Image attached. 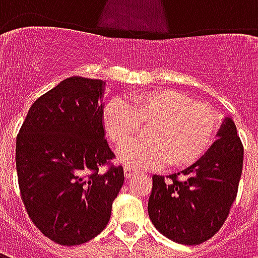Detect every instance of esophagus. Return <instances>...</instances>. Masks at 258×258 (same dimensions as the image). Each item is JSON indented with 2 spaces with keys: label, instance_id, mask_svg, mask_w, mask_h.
<instances>
[{
  "label": "esophagus",
  "instance_id": "esophagus-1",
  "mask_svg": "<svg viewBox=\"0 0 258 258\" xmlns=\"http://www.w3.org/2000/svg\"><path fill=\"white\" fill-rule=\"evenodd\" d=\"M135 174H138V171L134 170V168L128 167V166L124 167V175H125V178H131V177H134Z\"/></svg>",
  "mask_w": 258,
  "mask_h": 258
}]
</instances>
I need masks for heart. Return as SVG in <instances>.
<instances>
[{
	"mask_svg": "<svg viewBox=\"0 0 258 258\" xmlns=\"http://www.w3.org/2000/svg\"><path fill=\"white\" fill-rule=\"evenodd\" d=\"M148 142H137L118 152V162L128 167H186L198 162L214 141L217 117L205 105L173 90L142 91L128 103L113 99L103 112V125L110 140L124 146L138 134L141 125Z\"/></svg>",
	"mask_w": 258,
	"mask_h": 258,
	"instance_id": "obj_1",
	"label": "heart"
}]
</instances>
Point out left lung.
<instances>
[{
  "label": "left lung",
  "instance_id": "8db88e82",
  "mask_svg": "<svg viewBox=\"0 0 258 258\" xmlns=\"http://www.w3.org/2000/svg\"><path fill=\"white\" fill-rule=\"evenodd\" d=\"M217 138L198 162L181 173L170 179L152 177L149 218L159 232L175 243L195 246L214 236L236 198L243 146L232 118H222Z\"/></svg>",
  "mask_w": 258,
  "mask_h": 258
}]
</instances>
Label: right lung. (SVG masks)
<instances>
[{
	"mask_svg": "<svg viewBox=\"0 0 258 258\" xmlns=\"http://www.w3.org/2000/svg\"><path fill=\"white\" fill-rule=\"evenodd\" d=\"M102 80L69 77L40 96L16 138L22 199L36 227L55 243L83 244L110 220L124 171L99 167L114 153L105 140Z\"/></svg>",
	"mask_w": 258,
	"mask_h": 258,
	"instance_id": "obj_1",
	"label": "right lung"
}]
</instances>
